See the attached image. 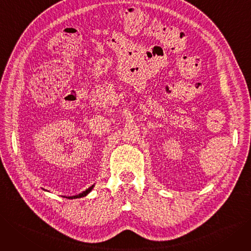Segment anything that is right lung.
<instances>
[{
	"label": "right lung",
	"instance_id": "add662e5",
	"mask_svg": "<svg viewBox=\"0 0 251 251\" xmlns=\"http://www.w3.org/2000/svg\"><path fill=\"white\" fill-rule=\"evenodd\" d=\"M94 188V185H92L91 187H89L87 190H85V191H82L81 193H79V194H76V196H73V197H64V198H66V199H79V198H82V197H86V196H88V193H90L91 191H92V189Z\"/></svg>",
	"mask_w": 251,
	"mask_h": 251
}]
</instances>
